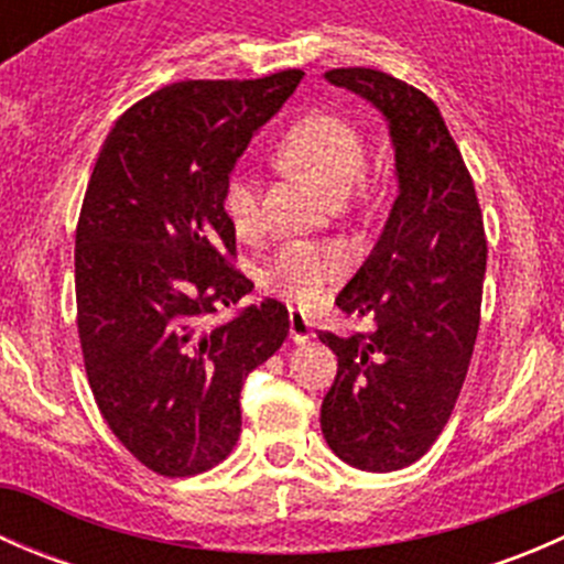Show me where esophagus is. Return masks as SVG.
Returning <instances> with one entry per match:
<instances>
[{
  "instance_id": "esophagus-1",
  "label": "esophagus",
  "mask_w": 564,
  "mask_h": 564,
  "mask_svg": "<svg viewBox=\"0 0 564 564\" xmlns=\"http://www.w3.org/2000/svg\"><path fill=\"white\" fill-rule=\"evenodd\" d=\"M289 335H292L294 344H305V340L314 335L311 329V318L303 314V311H289Z\"/></svg>"
}]
</instances>
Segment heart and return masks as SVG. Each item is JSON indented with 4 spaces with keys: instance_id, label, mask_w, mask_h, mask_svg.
<instances>
[{
    "instance_id": "heart-1",
    "label": "heart",
    "mask_w": 564,
    "mask_h": 564,
    "mask_svg": "<svg viewBox=\"0 0 564 564\" xmlns=\"http://www.w3.org/2000/svg\"><path fill=\"white\" fill-rule=\"evenodd\" d=\"M283 158L322 187L327 196L344 198L366 172V141L349 119L318 111L300 119L283 141ZM226 213L240 235L259 226V182L253 174H237L226 187ZM346 270V256L338 246L322 242H289L272 256L264 283L272 292L297 303H314L318 294L338 281Z\"/></svg>"
}]
</instances>
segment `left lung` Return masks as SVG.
Here are the masks:
<instances>
[{"label":"left lung","mask_w":564,"mask_h":564,"mask_svg":"<svg viewBox=\"0 0 564 564\" xmlns=\"http://www.w3.org/2000/svg\"><path fill=\"white\" fill-rule=\"evenodd\" d=\"M324 78L382 111L398 196L371 256L335 297L377 329L318 335L338 357L322 434L349 466L395 471L429 453L458 401L480 327L482 213L434 100L371 67Z\"/></svg>","instance_id":"8db88e82"}]
</instances>
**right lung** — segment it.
I'll return each mask as SVG.
<instances>
[{
    "instance_id": "obj_1",
    "label": "right lung",
    "mask_w": 564,
    "mask_h": 564,
    "mask_svg": "<svg viewBox=\"0 0 564 564\" xmlns=\"http://www.w3.org/2000/svg\"><path fill=\"white\" fill-rule=\"evenodd\" d=\"M303 70L180 82L130 106L100 150L76 229L78 338L89 388L147 469L191 477L240 440V390L289 335L278 300L209 324L253 283L231 267L226 187Z\"/></svg>"
}]
</instances>
